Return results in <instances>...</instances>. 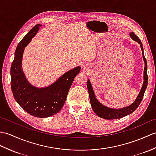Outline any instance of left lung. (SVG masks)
Returning a JSON list of instances; mask_svg holds the SVG:
<instances>
[{
	"label": "left lung",
	"mask_w": 156,
	"mask_h": 156,
	"mask_svg": "<svg viewBox=\"0 0 156 156\" xmlns=\"http://www.w3.org/2000/svg\"><path fill=\"white\" fill-rule=\"evenodd\" d=\"M130 37H132L133 40H134L136 42H137L140 44L141 49L142 51V55L143 58L145 62V67L144 70V83L142 88L140 90V92L139 93V95L137 96V98L136 99L135 102L132 104L128 107H125L124 108H121V109H112V108H110L106 107L102 104H100L98 101L97 100L96 98L94 93L92 87L91 85L89 80H88V82H87V88H88L89 96H90V104H91V106L92 108V110L95 112L97 115H98L99 117L102 118L104 119H119L122 118L123 117L128 115L130 114H132L133 111L136 110V108L139 106L140 104L142 102L143 99V97L144 95L145 91L147 86V82H148V76L147 74V61L146 58L144 56V49L142 42H141L140 38L137 37V36L133 33V32H131L130 33Z\"/></svg>",
	"instance_id": "8db88e82"
}]
</instances>
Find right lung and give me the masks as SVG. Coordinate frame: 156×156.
<instances>
[{
  "mask_svg": "<svg viewBox=\"0 0 156 156\" xmlns=\"http://www.w3.org/2000/svg\"><path fill=\"white\" fill-rule=\"evenodd\" d=\"M41 27V24L36 25L18 44L10 68V85L14 98L23 110L33 116L47 118L58 113L63 107L72 82L81 68L78 66L66 72L46 88H35L29 84L22 70V58L24 48Z\"/></svg>",
  "mask_w": 156,
  "mask_h": 156,
  "instance_id": "right-lung-1",
  "label": "right lung"
}]
</instances>
